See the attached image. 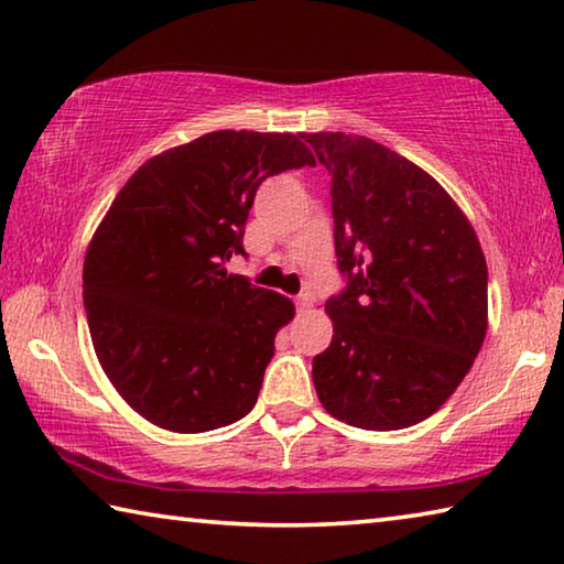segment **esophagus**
<instances>
[{
    "mask_svg": "<svg viewBox=\"0 0 564 564\" xmlns=\"http://www.w3.org/2000/svg\"><path fill=\"white\" fill-rule=\"evenodd\" d=\"M295 305H299V308H301V311H305V308H311V305H313V293H308V291H305V293H301V295H299V299H295Z\"/></svg>",
    "mask_w": 564,
    "mask_h": 564,
    "instance_id": "obj_1",
    "label": "esophagus"
}]
</instances>
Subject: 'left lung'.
<instances>
[{
  "label": "left lung",
  "mask_w": 564,
  "mask_h": 564,
  "mask_svg": "<svg viewBox=\"0 0 564 564\" xmlns=\"http://www.w3.org/2000/svg\"><path fill=\"white\" fill-rule=\"evenodd\" d=\"M333 176V236L348 285L326 303L313 358L328 413L362 431L431 417L463 383L488 330V263L437 181L373 139L303 133Z\"/></svg>",
  "instance_id": "8db88e82"
}]
</instances>
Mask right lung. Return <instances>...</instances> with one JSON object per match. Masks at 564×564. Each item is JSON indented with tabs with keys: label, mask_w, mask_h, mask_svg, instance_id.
Here are the masks:
<instances>
[{
	"label": "right lung",
	"mask_w": 564,
	"mask_h": 564,
	"mask_svg": "<svg viewBox=\"0 0 564 564\" xmlns=\"http://www.w3.org/2000/svg\"><path fill=\"white\" fill-rule=\"evenodd\" d=\"M303 133L212 131L149 159L113 198L84 259L94 350L119 395L171 433L251 413L293 318L285 295L226 273L261 181L316 166Z\"/></svg>",
	"instance_id": "right-lung-1"
}]
</instances>
